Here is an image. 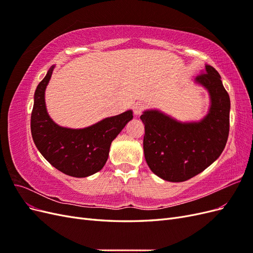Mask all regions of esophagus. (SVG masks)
Masks as SVG:
<instances>
[{
  "label": "esophagus",
  "instance_id": "1",
  "mask_svg": "<svg viewBox=\"0 0 253 253\" xmlns=\"http://www.w3.org/2000/svg\"><path fill=\"white\" fill-rule=\"evenodd\" d=\"M143 109H144V105L141 102H137L133 105V111L136 116H139V115L142 113Z\"/></svg>",
  "mask_w": 253,
  "mask_h": 253
}]
</instances>
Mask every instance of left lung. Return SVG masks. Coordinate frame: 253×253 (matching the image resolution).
Listing matches in <instances>:
<instances>
[{"mask_svg":"<svg viewBox=\"0 0 253 253\" xmlns=\"http://www.w3.org/2000/svg\"><path fill=\"white\" fill-rule=\"evenodd\" d=\"M195 82L210 95V110L197 122H179L157 110L144 111L143 153L151 171L180 182L207 169L224 151L229 135L230 98L215 68L206 65Z\"/></svg>","mask_w":253,"mask_h":253,"instance_id":"obj_1","label":"left lung"}]
</instances>
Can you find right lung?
I'll list each match as a JSON object with an SVG mask.
<instances>
[{
    "mask_svg": "<svg viewBox=\"0 0 253 253\" xmlns=\"http://www.w3.org/2000/svg\"><path fill=\"white\" fill-rule=\"evenodd\" d=\"M53 67L35 91L30 120L33 139L43 157L57 170L73 177H86L102 169L112 141L133 119V112L126 111L84 128L58 126L49 117L45 105V89Z\"/></svg>",
    "mask_w": 253,
    "mask_h": 253,
    "instance_id": "add662e5",
    "label": "right lung"
}]
</instances>
